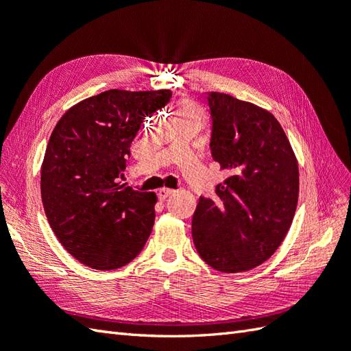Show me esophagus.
Listing matches in <instances>:
<instances>
[{
    "instance_id": "obj_1",
    "label": "esophagus",
    "mask_w": 351,
    "mask_h": 351,
    "mask_svg": "<svg viewBox=\"0 0 351 351\" xmlns=\"http://www.w3.org/2000/svg\"><path fill=\"white\" fill-rule=\"evenodd\" d=\"M170 195H173V190H170V189H160V190H158V197H160V200L167 199Z\"/></svg>"
}]
</instances>
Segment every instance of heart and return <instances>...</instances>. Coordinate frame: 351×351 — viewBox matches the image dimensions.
<instances>
[{"mask_svg": "<svg viewBox=\"0 0 351 351\" xmlns=\"http://www.w3.org/2000/svg\"><path fill=\"white\" fill-rule=\"evenodd\" d=\"M180 114H197V110L195 106H193V104L184 101L180 104V106H178V116Z\"/></svg>", "mask_w": 351, "mask_h": 351, "instance_id": "heart-1", "label": "heart"}]
</instances>
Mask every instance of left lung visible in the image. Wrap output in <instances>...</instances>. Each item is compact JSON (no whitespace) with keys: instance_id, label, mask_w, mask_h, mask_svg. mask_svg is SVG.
Wrapping results in <instances>:
<instances>
[{"instance_id":"left-lung-1","label":"left lung","mask_w":351,"mask_h":351,"mask_svg":"<svg viewBox=\"0 0 351 351\" xmlns=\"http://www.w3.org/2000/svg\"><path fill=\"white\" fill-rule=\"evenodd\" d=\"M211 154L230 176L215 199L200 197L191 221L199 256L223 273L247 271L278 250L299 200V164L270 111L208 93Z\"/></svg>"}]
</instances>
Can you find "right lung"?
Returning a JSON list of instances; mask_svg holds the SVG:
<instances>
[{
  "label": "right lung",
  "instance_id": "1",
  "mask_svg": "<svg viewBox=\"0 0 351 351\" xmlns=\"http://www.w3.org/2000/svg\"><path fill=\"white\" fill-rule=\"evenodd\" d=\"M170 90L111 88L71 107L52 131L40 173L45 214L71 255L95 270L136 258L152 232L155 193L119 182L141 122Z\"/></svg>",
  "mask_w": 351,
  "mask_h": 351
}]
</instances>
